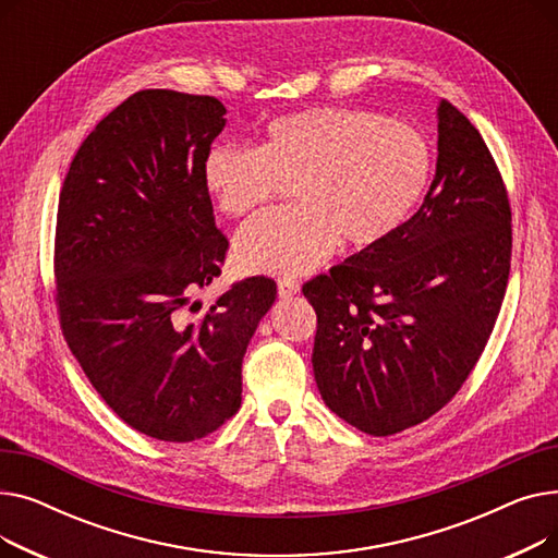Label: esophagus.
Wrapping results in <instances>:
<instances>
[{
    "label": "esophagus",
    "mask_w": 558,
    "mask_h": 558,
    "mask_svg": "<svg viewBox=\"0 0 558 558\" xmlns=\"http://www.w3.org/2000/svg\"><path fill=\"white\" fill-rule=\"evenodd\" d=\"M301 291V282L294 278H280L278 280V296L280 299H291Z\"/></svg>",
    "instance_id": "obj_1"
}]
</instances>
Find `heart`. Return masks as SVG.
Masks as SVG:
<instances>
[{"mask_svg":"<svg viewBox=\"0 0 558 558\" xmlns=\"http://www.w3.org/2000/svg\"><path fill=\"white\" fill-rule=\"evenodd\" d=\"M432 175L425 135L407 122L355 108H310L269 122L257 149L221 144L203 160L217 208L244 217L294 183L296 205L246 223L234 264L246 274L299 276L337 242L371 248L414 213Z\"/></svg>","mask_w":558,"mask_h":558,"instance_id":"heart-1","label":"heart"}]
</instances>
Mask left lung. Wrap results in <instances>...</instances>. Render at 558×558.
Instances as JSON below:
<instances>
[{"label": "left lung", "instance_id": "left-lung-1", "mask_svg": "<svg viewBox=\"0 0 558 558\" xmlns=\"http://www.w3.org/2000/svg\"><path fill=\"white\" fill-rule=\"evenodd\" d=\"M436 173L418 213L383 244L303 284L316 312L314 379L371 436L444 409L475 368L511 269L507 187L480 131L438 101Z\"/></svg>", "mask_w": 558, "mask_h": 558}]
</instances>
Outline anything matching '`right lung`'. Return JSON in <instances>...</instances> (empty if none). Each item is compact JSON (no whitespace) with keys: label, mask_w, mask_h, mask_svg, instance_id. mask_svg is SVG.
Here are the masks:
<instances>
[{"label":"right lung","mask_w":558,"mask_h":558,"mask_svg":"<svg viewBox=\"0 0 558 558\" xmlns=\"http://www.w3.org/2000/svg\"><path fill=\"white\" fill-rule=\"evenodd\" d=\"M223 114L215 97L135 93L83 140L58 198L65 341L112 412L158 441H196L238 414L246 345L276 301L255 276L185 316L228 251L203 185Z\"/></svg>","instance_id":"obj_1"}]
</instances>
